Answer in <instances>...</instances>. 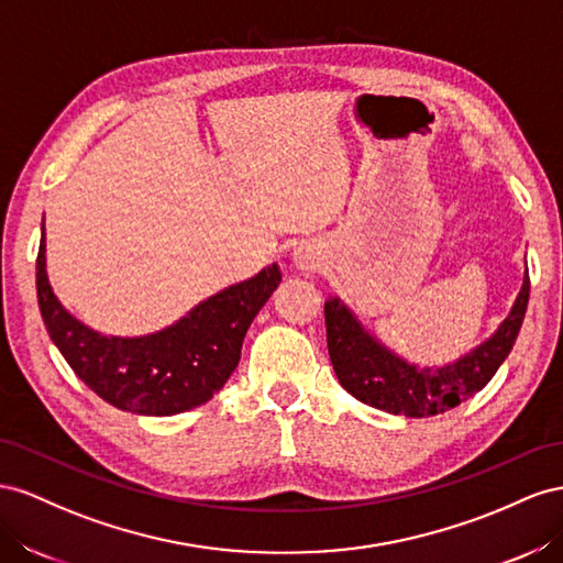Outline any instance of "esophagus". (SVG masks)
Returning a JSON list of instances; mask_svg holds the SVG:
<instances>
[{
  "instance_id": "obj_1",
  "label": "esophagus",
  "mask_w": 563,
  "mask_h": 563,
  "mask_svg": "<svg viewBox=\"0 0 563 563\" xmlns=\"http://www.w3.org/2000/svg\"><path fill=\"white\" fill-rule=\"evenodd\" d=\"M295 266L301 271H313L320 264V252L316 250V245L311 243H301L295 252H292Z\"/></svg>"
}]
</instances>
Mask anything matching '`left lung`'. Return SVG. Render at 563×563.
Wrapping results in <instances>:
<instances>
[{
    "label": "left lung",
    "mask_w": 563,
    "mask_h": 563,
    "mask_svg": "<svg viewBox=\"0 0 563 563\" xmlns=\"http://www.w3.org/2000/svg\"><path fill=\"white\" fill-rule=\"evenodd\" d=\"M531 280L528 268L517 301L484 344L441 367H420L396 356L367 332L340 297L325 301L328 351L334 375L361 404L406 417L441 415L478 394L505 363L517 342Z\"/></svg>",
    "instance_id": "left-lung-1"
}]
</instances>
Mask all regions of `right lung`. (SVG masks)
Wrapping results in <instances>:
<instances>
[{
    "instance_id": "right-lung-1",
    "label": "right lung",
    "mask_w": 563,
    "mask_h": 563,
    "mask_svg": "<svg viewBox=\"0 0 563 563\" xmlns=\"http://www.w3.org/2000/svg\"><path fill=\"white\" fill-rule=\"evenodd\" d=\"M280 283L278 264L192 307L174 325L143 336L91 330L66 311L46 278L44 223L37 254V301L46 332L87 387L136 415H176L207 404L238 367L240 349Z\"/></svg>"
}]
</instances>
